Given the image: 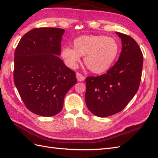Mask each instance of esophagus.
Segmentation results:
<instances>
[{
  "label": "esophagus",
  "instance_id": "esophagus-1",
  "mask_svg": "<svg viewBox=\"0 0 158 158\" xmlns=\"http://www.w3.org/2000/svg\"><path fill=\"white\" fill-rule=\"evenodd\" d=\"M76 78H77V80L78 82H82V81H84L85 80L84 76L82 75V74H80V73H76Z\"/></svg>",
  "mask_w": 158,
  "mask_h": 158
}]
</instances>
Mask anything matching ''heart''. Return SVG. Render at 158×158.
<instances>
[{
  "instance_id": "1",
  "label": "heart",
  "mask_w": 158,
  "mask_h": 158,
  "mask_svg": "<svg viewBox=\"0 0 158 158\" xmlns=\"http://www.w3.org/2000/svg\"><path fill=\"white\" fill-rule=\"evenodd\" d=\"M119 46L113 37L106 35H82L74 40L73 49L64 47L61 56L66 65L75 68L80 60V56H84V64L95 74L106 72L115 60Z\"/></svg>"
}]
</instances>
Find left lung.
Here are the masks:
<instances>
[{
	"label": "left lung",
	"instance_id": "left-lung-1",
	"mask_svg": "<svg viewBox=\"0 0 158 158\" xmlns=\"http://www.w3.org/2000/svg\"><path fill=\"white\" fill-rule=\"evenodd\" d=\"M122 41L118 59L106 74L85 79V103L95 115L106 117L121 111L135 96L142 77L143 55L132 37L116 32Z\"/></svg>",
	"mask_w": 158,
	"mask_h": 158
}]
</instances>
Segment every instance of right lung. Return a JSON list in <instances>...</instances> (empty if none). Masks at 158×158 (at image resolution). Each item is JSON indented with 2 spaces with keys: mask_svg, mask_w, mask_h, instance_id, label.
I'll list each match as a JSON object with an SVG mask.
<instances>
[{
  "mask_svg": "<svg viewBox=\"0 0 158 158\" xmlns=\"http://www.w3.org/2000/svg\"><path fill=\"white\" fill-rule=\"evenodd\" d=\"M64 32L34 28L23 35L14 52V84L26 107L38 115L59 113L66 94L77 82L75 72L57 56Z\"/></svg>",
  "mask_w": 158,
  "mask_h": 158,
  "instance_id": "obj_1",
  "label": "right lung"
}]
</instances>
